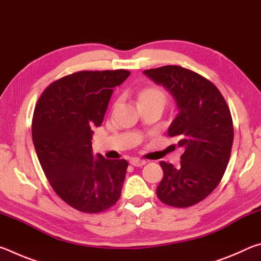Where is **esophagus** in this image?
I'll return each instance as SVG.
<instances>
[{
	"label": "esophagus",
	"instance_id": "34e87169",
	"mask_svg": "<svg viewBox=\"0 0 261 261\" xmlns=\"http://www.w3.org/2000/svg\"><path fill=\"white\" fill-rule=\"evenodd\" d=\"M130 163L135 167H143V166L146 165V161L140 160V159H137V158H132L130 160Z\"/></svg>",
	"mask_w": 261,
	"mask_h": 261
}]
</instances>
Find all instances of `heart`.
<instances>
[{
  "instance_id": "obj_1",
  "label": "heart",
  "mask_w": 261,
  "mask_h": 261,
  "mask_svg": "<svg viewBox=\"0 0 261 261\" xmlns=\"http://www.w3.org/2000/svg\"><path fill=\"white\" fill-rule=\"evenodd\" d=\"M139 105H158L163 108L167 102V95L161 88L145 87L138 93Z\"/></svg>"
}]
</instances>
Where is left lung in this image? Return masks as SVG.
Returning a JSON list of instances; mask_svg holds the SVG:
<instances>
[{
  "mask_svg": "<svg viewBox=\"0 0 261 261\" xmlns=\"http://www.w3.org/2000/svg\"><path fill=\"white\" fill-rule=\"evenodd\" d=\"M144 74L174 98L177 115L168 136L176 137L184 149L178 167L160 162L163 178L158 198L174 207L198 204L213 192L226 171L233 140L230 110L218 88L191 70L166 65Z\"/></svg>",
  "mask_w": 261,
  "mask_h": 261,
  "instance_id": "left-lung-1",
  "label": "left lung"
}]
</instances>
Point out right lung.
Segmentation results:
<instances>
[{
    "label": "right lung",
    "mask_w": 261,
    "mask_h": 261,
    "mask_svg": "<svg viewBox=\"0 0 261 261\" xmlns=\"http://www.w3.org/2000/svg\"><path fill=\"white\" fill-rule=\"evenodd\" d=\"M127 70L79 71L48 86L35 106L32 139L43 173L62 200L99 213L120 199L127 161L93 158V129L101 125L114 87Z\"/></svg>",
    "instance_id": "1"
}]
</instances>
